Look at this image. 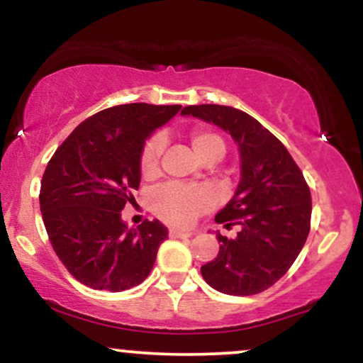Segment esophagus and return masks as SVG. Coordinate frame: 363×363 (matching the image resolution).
<instances>
[{"instance_id": "34e87169", "label": "esophagus", "mask_w": 363, "mask_h": 363, "mask_svg": "<svg viewBox=\"0 0 363 363\" xmlns=\"http://www.w3.org/2000/svg\"><path fill=\"white\" fill-rule=\"evenodd\" d=\"M169 235L172 237V239H181V237H191V235H193V232H191V230H181V228L172 227L169 230Z\"/></svg>"}]
</instances>
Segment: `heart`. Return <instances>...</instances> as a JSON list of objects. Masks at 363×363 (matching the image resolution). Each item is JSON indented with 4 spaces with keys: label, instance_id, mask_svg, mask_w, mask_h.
I'll use <instances>...</instances> for the list:
<instances>
[{
    "label": "heart",
    "instance_id": "b5f03b06",
    "mask_svg": "<svg viewBox=\"0 0 363 363\" xmlns=\"http://www.w3.org/2000/svg\"><path fill=\"white\" fill-rule=\"evenodd\" d=\"M194 153L201 160L210 157L220 158L225 153V143L218 135L211 131H194L191 135ZM165 148V138L157 133L147 140L140 153V170L143 177H155L160 170V158ZM213 205V196L203 187L167 184L152 194L153 211L165 222L174 225H189L198 215Z\"/></svg>",
    "mask_w": 363,
    "mask_h": 363
}]
</instances>
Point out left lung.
<instances>
[{
    "label": "left lung",
    "instance_id": "8db88e82",
    "mask_svg": "<svg viewBox=\"0 0 363 363\" xmlns=\"http://www.w3.org/2000/svg\"><path fill=\"white\" fill-rule=\"evenodd\" d=\"M181 114L222 128L240 153V181L215 216L239 225L234 239L216 234L218 256L201 266L205 281L227 295H254L289 272L311 230V191L289 150L259 121L228 106H189Z\"/></svg>",
    "mask_w": 363,
    "mask_h": 363
}]
</instances>
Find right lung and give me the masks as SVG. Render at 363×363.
<instances>
[{"label":"right lung","mask_w":363,"mask_h":363,"mask_svg":"<svg viewBox=\"0 0 363 363\" xmlns=\"http://www.w3.org/2000/svg\"><path fill=\"white\" fill-rule=\"evenodd\" d=\"M182 106L124 104L85 119L54 152L40 182V211L54 252L83 285L123 291L140 285L167 227L121 220L141 181L140 153Z\"/></svg>","instance_id":"obj_1"}]
</instances>
